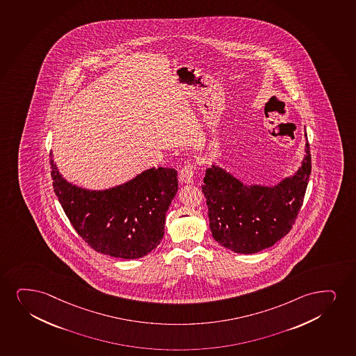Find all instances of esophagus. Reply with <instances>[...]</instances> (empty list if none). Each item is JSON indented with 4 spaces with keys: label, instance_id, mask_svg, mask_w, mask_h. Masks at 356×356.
<instances>
[{
    "label": "esophagus",
    "instance_id": "34e87169",
    "mask_svg": "<svg viewBox=\"0 0 356 356\" xmlns=\"http://www.w3.org/2000/svg\"><path fill=\"white\" fill-rule=\"evenodd\" d=\"M194 170H195V168H194L193 163H187L180 170L179 179H180L181 182L187 184H193Z\"/></svg>",
    "mask_w": 356,
    "mask_h": 356
}]
</instances>
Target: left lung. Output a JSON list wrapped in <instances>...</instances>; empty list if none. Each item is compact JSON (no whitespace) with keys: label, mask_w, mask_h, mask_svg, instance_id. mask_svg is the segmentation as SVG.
Returning <instances> with one entry per match:
<instances>
[{"label":"left lung","mask_w":356,"mask_h":356,"mask_svg":"<svg viewBox=\"0 0 356 356\" xmlns=\"http://www.w3.org/2000/svg\"><path fill=\"white\" fill-rule=\"evenodd\" d=\"M301 165L273 186L245 184L225 168H207L202 184L212 236L220 246L252 254L273 246L295 223L311 174L307 140Z\"/></svg>","instance_id":"1"}]
</instances>
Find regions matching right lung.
Here are the masks:
<instances>
[{"instance_id": "add662e5", "label": "right lung", "mask_w": 356, "mask_h": 356, "mask_svg": "<svg viewBox=\"0 0 356 356\" xmlns=\"http://www.w3.org/2000/svg\"><path fill=\"white\" fill-rule=\"evenodd\" d=\"M54 192L83 241L102 254L123 259L143 258L164 236L167 211L177 193V172L149 168L106 189H88L58 172L50 152Z\"/></svg>"}]
</instances>
